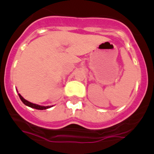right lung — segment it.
<instances>
[{"instance_id":"add662e5","label":"right lung","mask_w":154,"mask_h":154,"mask_svg":"<svg viewBox=\"0 0 154 154\" xmlns=\"http://www.w3.org/2000/svg\"><path fill=\"white\" fill-rule=\"evenodd\" d=\"M18 96H19V97H20V99H21V101H22V103H24V105H26V106H29V107H31V108L36 109L43 110V109H48L51 107V106H39V105L34 104V103H30V102L27 101L26 99H24V98H23L22 96L20 95V94H18Z\"/></svg>"}]
</instances>
